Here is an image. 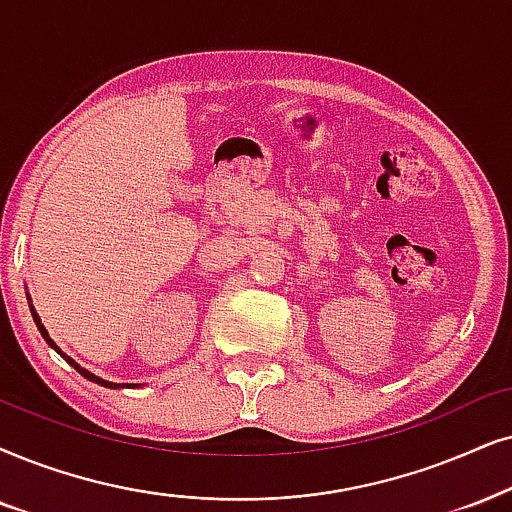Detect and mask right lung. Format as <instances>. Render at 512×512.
<instances>
[{
  "label": "right lung",
  "instance_id": "add662e5",
  "mask_svg": "<svg viewBox=\"0 0 512 512\" xmlns=\"http://www.w3.org/2000/svg\"><path fill=\"white\" fill-rule=\"evenodd\" d=\"M28 300H30V295H28ZM30 312H32V319H35V326H37V331H40V333H42V338H44V342H47V345H49L51 349H54V352H58V354H61V357H63V359H66V361H68V364H70V366H73V368H75V371L82 375V378L92 380V383H96V385H101V387H111V390H120V387H134L132 383H129V385H127V383H111V380H103V378H99V375H94L92 371H87V368H82L80 364H77V361H75V359H70L66 352H61V347H58V345H56V342L49 338V331H47V328H44V323H42V319H40V314H37V312H35V307H32V302H30Z\"/></svg>",
  "mask_w": 512,
  "mask_h": 512
}]
</instances>
